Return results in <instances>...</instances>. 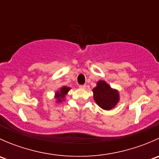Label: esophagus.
Here are the masks:
<instances>
[{"mask_svg": "<svg viewBox=\"0 0 159 159\" xmlns=\"http://www.w3.org/2000/svg\"><path fill=\"white\" fill-rule=\"evenodd\" d=\"M79 88L81 89H85L87 88V85L86 84H83V85H79Z\"/></svg>", "mask_w": 159, "mask_h": 159, "instance_id": "esophagus-1", "label": "esophagus"}]
</instances>
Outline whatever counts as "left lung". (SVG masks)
<instances>
[{
  "label": "left lung",
  "instance_id": "1",
  "mask_svg": "<svg viewBox=\"0 0 159 159\" xmlns=\"http://www.w3.org/2000/svg\"><path fill=\"white\" fill-rule=\"evenodd\" d=\"M94 100L100 108L104 110H111L116 106L119 102V92L118 90L111 88L105 81H98L97 86L92 89Z\"/></svg>",
  "mask_w": 159,
  "mask_h": 159
}]
</instances>
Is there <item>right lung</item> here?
Masks as SVG:
<instances>
[{"mask_svg":"<svg viewBox=\"0 0 159 159\" xmlns=\"http://www.w3.org/2000/svg\"><path fill=\"white\" fill-rule=\"evenodd\" d=\"M70 90V88L67 87V86H63V87L59 89V91H57L55 93V95H54V98L56 99L57 102H62L63 101H65V97L68 94V91Z\"/></svg>","mask_w":159,"mask_h":159,"instance_id":"1","label":"right lung"}]
</instances>
